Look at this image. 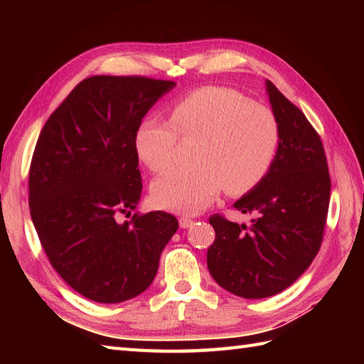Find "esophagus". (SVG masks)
<instances>
[{
  "label": "esophagus",
  "instance_id": "34e87169",
  "mask_svg": "<svg viewBox=\"0 0 364 364\" xmlns=\"http://www.w3.org/2000/svg\"><path fill=\"white\" fill-rule=\"evenodd\" d=\"M192 225H194V219L186 218V215H183V218H180V227L181 228H189Z\"/></svg>",
  "mask_w": 364,
  "mask_h": 364
}]
</instances>
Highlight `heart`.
Masks as SVG:
<instances>
[{
  "instance_id": "heart-1",
  "label": "heart",
  "mask_w": 364,
  "mask_h": 364,
  "mask_svg": "<svg viewBox=\"0 0 364 364\" xmlns=\"http://www.w3.org/2000/svg\"><path fill=\"white\" fill-rule=\"evenodd\" d=\"M178 136L200 137L192 168H170L151 186L154 203L194 214L225 189L242 196L264 180L277 159L282 129L269 107L230 87H202L170 107V120L144 119L136 129L139 159L159 173L172 164Z\"/></svg>"
}]
</instances>
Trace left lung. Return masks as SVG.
<instances>
[{
	"label": "left lung",
	"mask_w": 364,
	"mask_h": 364,
	"mask_svg": "<svg viewBox=\"0 0 364 364\" xmlns=\"http://www.w3.org/2000/svg\"><path fill=\"white\" fill-rule=\"evenodd\" d=\"M270 106L282 142L272 168L235 203L252 214L239 225L220 214L210 218L215 239L208 269L223 289L244 299L275 296L297 280L318 255L330 203V173L318 131L269 80Z\"/></svg>",
	"instance_id": "left-lung-1"
}]
</instances>
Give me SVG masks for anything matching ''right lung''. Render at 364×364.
<instances>
[{
  "label": "right lung",
  "instance_id": "add662e5",
  "mask_svg": "<svg viewBox=\"0 0 364 364\" xmlns=\"http://www.w3.org/2000/svg\"><path fill=\"white\" fill-rule=\"evenodd\" d=\"M173 81L90 76L54 111L29 167V211L54 270L81 296L120 304L144 292L178 230L164 211L131 214L142 178L134 134Z\"/></svg>",
  "mask_w": 364,
  "mask_h": 364
}]
</instances>
